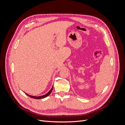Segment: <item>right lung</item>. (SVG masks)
<instances>
[{
    "mask_svg": "<svg viewBox=\"0 0 125 125\" xmlns=\"http://www.w3.org/2000/svg\"><path fill=\"white\" fill-rule=\"evenodd\" d=\"M52 89H51V90L49 91L48 93H47L46 94H45V95H43L42 96H32V95H29V94L25 93L26 95H27L28 96H30V97H32V98H34V99H43V98H45L47 97V96H48L50 94H51V93L52 92Z\"/></svg>",
    "mask_w": 125,
    "mask_h": 125,
    "instance_id": "obj_1",
    "label": "right lung"
}]
</instances>
